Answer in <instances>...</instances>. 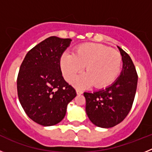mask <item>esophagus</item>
I'll return each instance as SVG.
<instances>
[{
  "instance_id": "obj_1",
  "label": "esophagus",
  "mask_w": 152,
  "mask_h": 152,
  "mask_svg": "<svg viewBox=\"0 0 152 152\" xmlns=\"http://www.w3.org/2000/svg\"><path fill=\"white\" fill-rule=\"evenodd\" d=\"M76 93H77V95H80V94H83V91H79V90H77V91H76Z\"/></svg>"
}]
</instances>
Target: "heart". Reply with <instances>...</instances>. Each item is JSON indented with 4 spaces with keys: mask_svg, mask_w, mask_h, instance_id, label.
Segmentation results:
<instances>
[{
    "mask_svg": "<svg viewBox=\"0 0 152 152\" xmlns=\"http://www.w3.org/2000/svg\"><path fill=\"white\" fill-rule=\"evenodd\" d=\"M59 65L68 82H72L84 66L86 73L75 79L73 84L80 88L94 85L96 88L102 89L112 84L119 77L123 58L119 52L108 45L88 42L76 47L72 54H61Z\"/></svg>",
    "mask_w": 152,
    "mask_h": 152,
    "instance_id": "b5f03b06",
    "label": "heart"
}]
</instances>
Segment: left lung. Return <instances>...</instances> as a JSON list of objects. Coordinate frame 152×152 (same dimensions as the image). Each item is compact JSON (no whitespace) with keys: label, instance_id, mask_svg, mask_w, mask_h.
<instances>
[{"label":"left lung","instance_id":"obj_1","mask_svg":"<svg viewBox=\"0 0 152 152\" xmlns=\"http://www.w3.org/2000/svg\"><path fill=\"white\" fill-rule=\"evenodd\" d=\"M123 58V69L111 85L94 93L84 92L86 113L93 124L111 128L121 123L132 108L138 75L131 58L117 46Z\"/></svg>","mask_w":152,"mask_h":152}]
</instances>
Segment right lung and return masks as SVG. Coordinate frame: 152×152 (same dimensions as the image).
<instances>
[{
  "label": "right lung",
  "mask_w": 152,
  "mask_h": 152,
  "mask_svg": "<svg viewBox=\"0 0 152 152\" xmlns=\"http://www.w3.org/2000/svg\"><path fill=\"white\" fill-rule=\"evenodd\" d=\"M71 42L57 36L45 39L28 52L20 68L19 100L26 115L41 126L60 123L77 95L64 80L59 65L60 56Z\"/></svg>",
  "instance_id": "1"
}]
</instances>
